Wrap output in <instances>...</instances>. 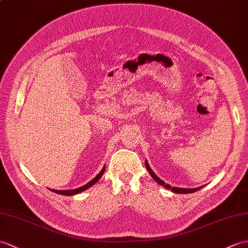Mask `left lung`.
I'll list each match as a JSON object with an SVG mask.
<instances>
[{
	"label": "left lung",
	"mask_w": 248,
	"mask_h": 248,
	"mask_svg": "<svg viewBox=\"0 0 248 248\" xmlns=\"http://www.w3.org/2000/svg\"><path fill=\"white\" fill-rule=\"evenodd\" d=\"M145 162H146V168H147V170H148L149 173H150V175L152 176L153 180H154L155 182H156L157 184H159L160 186L165 187L166 189H169V190H171L172 192H175V193H192V192L198 191V190H200L201 188L203 187V186L198 187V188H181V187H171L170 185H168V184H165V182H164V181L160 180V178H159L156 174L154 173V172L152 171V169L150 168V166H149V164H148V162H147V159L145 160Z\"/></svg>",
	"instance_id": "8db88e82"
}]
</instances>
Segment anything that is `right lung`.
Instances as JSON below:
<instances>
[{
	"label": "right lung",
	"mask_w": 248,
	"mask_h": 248,
	"mask_svg": "<svg viewBox=\"0 0 248 248\" xmlns=\"http://www.w3.org/2000/svg\"><path fill=\"white\" fill-rule=\"evenodd\" d=\"M105 170H106V167H103V168L101 169V171L93 178V180L90 181L88 184H85V185H83L81 187L76 188V189H72V190H53V189H51V191L58 193V194H62V195H75V194H78L80 192L84 191V190H86L88 188L92 187V186L94 185V184H96L98 181H99L100 178H101V176L103 175V173H105Z\"/></svg>",
	"instance_id": "add662e5"
}]
</instances>
